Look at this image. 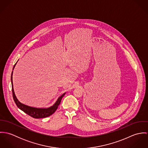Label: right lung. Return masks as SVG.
Returning <instances> with one entry per match:
<instances>
[{"instance_id":"right-lung-1","label":"right lung","mask_w":148,"mask_h":148,"mask_svg":"<svg viewBox=\"0 0 148 148\" xmlns=\"http://www.w3.org/2000/svg\"><path fill=\"white\" fill-rule=\"evenodd\" d=\"M16 64L14 66V68L16 65ZM12 72L11 73V84H12V96L17 106L23 110L24 112H25L26 114H28L31 117L35 118V119H42L45 118L47 117H48L51 115H52L58 109V106L60 105V102L62 101V98L63 97L65 93H63L60 97H59L55 104L52 106L48 108H33L29 106H25L23 104H21L20 103L17 98L16 97V96L14 93V88H13V84H12Z\"/></svg>"}]
</instances>
